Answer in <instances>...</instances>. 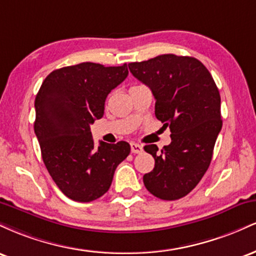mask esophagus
I'll return each instance as SVG.
<instances>
[{"label":"esophagus","mask_w":256,"mask_h":256,"mask_svg":"<svg viewBox=\"0 0 256 256\" xmlns=\"http://www.w3.org/2000/svg\"><path fill=\"white\" fill-rule=\"evenodd\" d=\"M143 150V146L138 143H131V152L134 154H138V152H142Z\"/></svg>","instance_id":"34e87169"}]
</instances>
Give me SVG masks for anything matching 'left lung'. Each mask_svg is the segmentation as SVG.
Segmentation results:
<instances>
[{"mask_svg": "<svg viewBox=\"0 0 256 256\" xmlns=\"http://www.w3.org/2000/svg\"><path fill=\"white\" fill-rule=\"evenodd\" d=\"M128 68L152 90L155 116L171 130V143L161 152L155 144L144 146L155 166L143 176V183L161 200L184 198L210 167L222 130L218 88L204 64L192 56L164 54L128 64Z\"/></svg>", "mask_w": 256, "mask_h": 256, "instance_id": "obj_1", "label": "left lung"}]
</instances>
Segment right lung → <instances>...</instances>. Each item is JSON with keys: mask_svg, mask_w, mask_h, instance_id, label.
Returning <instances> with one entry per match:
<instances>
[{"mask_svg": "<svg viewBox=\"0 0 256 256\" xmlns=\"http://www.w3.org/2000/svg\"><path fill=\"white\" fill-rule=\"evenodd\" d=\"M128 64L82 62L52 71L36 100L34 134L43 162L58 189L73 201L91 202L110 189L128 142L94 144L90 125L101 119L108 94L128 77Z\"/></svg>", "mask_w": 256, "mask_h": 256, "instance_id": "1", "label": "right lung"}]
</instances>
